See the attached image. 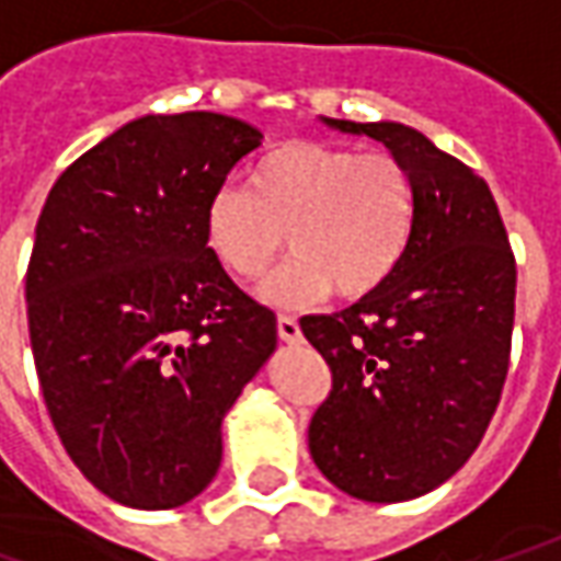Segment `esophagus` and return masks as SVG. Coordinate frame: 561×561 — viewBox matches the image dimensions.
Wrapping results in <instances>:
<instances>
[{
    "instance_id": "34e87169",
    "label": "esophagus",
    "mask_w": 561,
    "mask_h": 561,
    "mask_svg": "<svg viewBox=\"0 0 561 561\" xmlns=\"http://www.w3.org/2000/svg\"><path fill=\"white\" fill-rule=\"evenodd\" d=\"M276 332H279V339L285 341V344H298V341H300L298 319L279 317V319H276Z\"/></svg>"
}]
</instances>
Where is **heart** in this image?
Returning a JSON list of instances; mask_svg holds the SVG:
<instances>
[{"label": "heart", "instance_id": "heart-1", "mask_svg": "<svg viewBox=\"0 0 561 561\" xmlns=\"http://www.w3.org/2000/svg\"><path fill=\"white\" fill-rule=\"evenodd\" d=\"M413 226L415 185L400 158L310 139L270 148L248 170V188H214L202 214L204 248L239 282L263 279L288 242L295 257L261 291L273 307L376 295Z\"/></svg>", "mask_w": 561, "mask_h": 561}]
</instances>
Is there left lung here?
Returning <instances> with one entry per match:
<instances>
[{
    "instance_id": "obj_1",
    "label": "left lung",
    "mask_w": 561,
    "mask_h": 561,
    "mask_svg": "<svg viewBox=\"0 0 561 561\" xmlns=\"http://www.w3.org/2000/svg\"><path fill=\"white\" fill-rule=\"evenodd\" d=\"M322 124L403 161L415 226L394 276L300 332L332 369L310 456L339 491L400 503L435 491L474 454L510 369L515 257L491 188L413 126Z\"/></svg>"
}]
</instances>
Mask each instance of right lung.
I'll return each instance as SVG.
<instances>
[{
    "label": "right lung",
    "instance_id": "add662e5",
    "mask_svg": "<svg viewBox=\"0 0 561 561\" xmlns=\"http://www.w3.org/2000/svg\"><path fill=\"white\" fill-rule=\"evenodd\" d=\"M263 133L146 114L51 185L27 266L30 347L73 466L114 503L173 510L214 481L222 415L276 351V313L204 248V202Z\"/></svg>",
    "mask_w": 561,
    "mask_h": 561
}]
</instances>
